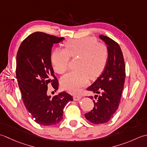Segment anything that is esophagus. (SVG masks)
<instances>
[{
	"instance_id": "1",
	"label": "esophagus",
	"mask_w": 147,
	"mask_h": 147,
	"mask_svg": "<svg viewBox=\"0 0 147 147\" xmlns=\"http://www.w3.org/2000/svg\"><path fill=\"white\" fill-rule=\"evenodd\" d=\"M82 98L81 96H79V95H75L74 96V101H79L80 99Z\"/></svg>"
}]
</instances>
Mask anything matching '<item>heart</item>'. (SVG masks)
I'll return each instance as SVG.
<instances>
[{
    "mask_svg": "<svg viewBox=\"0 0 147 147\" xmlns=\"http://www.w3.org/2000/svg\"><path fill=\"white\" fill-rule=\"evenodd\" d=\"M64 49H56L52 53L51 63L59 74L68 68L70 57L78 56L76 70L70 71L61 79L62 88L77 93L88 83L89 78L95 79L102 73L108 60L109 51L105 45L98 43L94 37H86L65 42Z\"/></svg>",
    "mask_w": 147,
    "mask_h": 147,
    "instance_id": "1",
    "label": "heart"
}]
</instances>
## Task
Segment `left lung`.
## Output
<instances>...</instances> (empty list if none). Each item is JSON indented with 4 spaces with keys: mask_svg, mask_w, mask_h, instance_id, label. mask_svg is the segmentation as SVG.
<instances>
[{
    "mask_svg": "<svg viewBox=\"0 0 147 147\" xmlns=\"http://www.w3.org/2000/svg\"><path fill=\"white\" fill-rule=\"evenodd\" d=\"M99 37L107 45L109 57L102 74L87 89L96 94L94 97L89 96L93 100V109L85 113L86 119L95 124L109 121L117 110L125 77L124 57L119 45L107 36L100 35Z\"/></svg>",
    "mask_w": 147,
    "mask_h": 147,
    "instance_id": "obj_1",
    "label": "left lung"
}]
</instances>
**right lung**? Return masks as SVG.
<instances>
[{
    "label": "right lung",
    "mask_w": 147,
    "mask_h": 147,
    "mask_svg": "<svg viewBox=\"0 0 147 147\" xmlns=\"http://www.w3.org/2000/svg\"><path fill=\"white\" fill-rule=\"evenodd\" d=\"M64 39L37 32L24 40L16 55V79L24 105L37 124H57L63 119V109L73 98L66 92L51 97L47 94L51 84L57 90L58 81L51 65V55L54 44Z\"/></svg>",
    "instance_id": "1"
}]
</instances>
